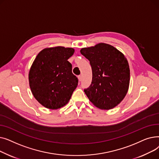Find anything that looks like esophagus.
<instances>
[{
	"instance_id": "1",
	"label": "esophagus",
	"mask_w": 159,
	"mask_h": 159,
	"mask_svg": "<svg viewBox=\"0 0 159 159\" xmlns=\"http://www.w3.org/2000/svg\"><path fill=\"white\" fill-rule=\"evenodd\" d=\"M78 79H79V81H81V80H82V76H81V75H79V76H78Z\"/></svg>"
}]
</instances>
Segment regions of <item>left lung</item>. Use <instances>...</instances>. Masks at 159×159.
<instances>
[{"mask_svg":"<svg viewBox=\"0 0 159 159\" xmlns=\"http://www.w3.org/2000/svg\"><path fill=\"white\" fill-rule=\"evenodd\" d=\"M80 53L89 60L92 69V81L84 89L86 95L100 109H112L122 101L129 88L130 71L126 58L105 43L82 48Z\"/></svg>","mask_w":159,"mask_h":159,"instance_id":"1","label":"left lung"}]
</instances>
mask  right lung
Listing matches in <instances>:
<instances>
[{
	"mask_svg": "<svg viewBox=\"0 0 159 159\" xmlns=\"http://www.w3.org/2000/svg\"><path fill=\"white\" fill-rule=\"evenodd\" d=\"M75 50L57 46L45 48L37 55L29 72L31 92L44 107L57 110L65 106L78 85L68 61Z\"/></svg>",
	"mask_w": 159,
	"mask_h": 159,
	"instance_id": "right-lung-1",
	"label": "right lung"
}]
</instances>
